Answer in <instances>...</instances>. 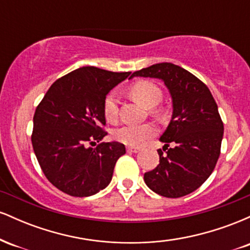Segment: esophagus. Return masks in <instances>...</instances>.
<instances>
[{
    "label": "esophagus",
    "instance_id": "34e87169",
    "mask_svg": "<svg viewBox=\"0 0 250 250\" xmlns=\"http://www.w3.org/2000/svg\"><path fill=\"white\" fill-rule=\"evenodd\" d=\"M127 151H128V153H139L140 148H137V147H128L127 148Z\"/></svg>",
    "mask_w": 250,
    "mask_h": 250
}]
</instances>
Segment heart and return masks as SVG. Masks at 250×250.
I'll list each match as a JSON object with an SVG mask.
<instances>
[{
  "mask_svg": "<svg viewBox=\"0 0 250 250\" xmlns=\"http://www.w3.org/2000/svg\"><path fill=\"white\" fill-rule=\"evenodd\" d=\"M130 95L147 108L156 105L162 99V90L150 81H139L129 88ZM103 114L109 123H115L119 119V101L115 93H110L103 102ZM156 134V128L150 123L125 125L114 131V139L123 145L140 147L146 140Z\"/></svg>",
  "mask_w": 250,
  "mask_h": 250,
  "instance_id": "b5f03b06",
  "label": "heart"
}]
</instances>
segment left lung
I'll use <instances>...</instances> for the list:
<instances>
[{
  "label": "left lung",
  "instance_id": "8db88e82",
  "mask_svg": "<svg viewBox=\"0 0 250 250\" xmlns=\"http://www.w3.org/2000/svg\"><path fill=\"white\" fill-rule=\"evenodd\" d=\"M165 82L173 100V115L160 137V163L145 174L151 190L182 197L196 190L213 173L221 153L223 122L210 90L196 76L173 63H156L133 73ZM171 145V147L168 146Z\"/></svg>",
  "mask_w": 250,
  "mask_h": 250
}]
</instances>
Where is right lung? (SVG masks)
<instances>
[{
    "mask_svg": "<svg viewBox=\"0 0 250 250\" xmlns=\"http://www.w3.org/2000/svg\"><path fill=\"white\" fill-rule=\"evenodd\" d=\"M130 75L82 67L56 80L37 105L31 134L34 153L48 181L63 193L85 197L110 183L116 161L125 154L120 142H101L109 91Z\"/></svg>",
    "mask_w": 250,
    "mask_h": 250,
    "instance_id": "1",
    "label": "right lung"
}]
</instances>
